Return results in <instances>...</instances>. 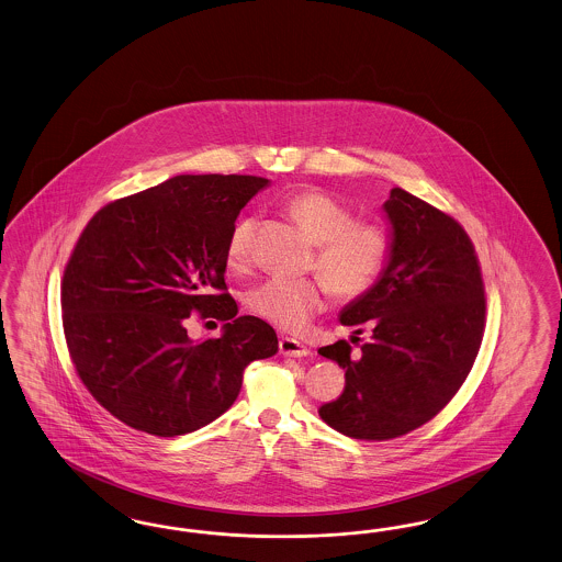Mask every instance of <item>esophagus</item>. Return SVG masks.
<instances>
[{
	"label": "esophagus",
	"mask_w": 562,
	"mask_h": 562,
	"mask_svg": "<svg viewBox=\"0 0 562 562\" xmlns=\"http://www.w3.org/2000/svg\"><path fill=\"white\" fill-rule=\"evenodd\" d=\"M278 347H280V353L286 358H305L310 353V349L303 342H299L296 338L282 337Z\"/></svg>",
	"instance_id": "obj_1"
}]
</instances>
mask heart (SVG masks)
<instances>
[{
    "instance_id": "heart-1",
    "label": "heart",
    "mask_w": 562,
    "mask_h": 562,
    "mask_svg": "<svg viewBox=\"0 0 562 562\" xmlns=\"http://www.w3.org/2000/svg\"><path fill=\"white\" fill-rule=\"evenodd\" d=\"M282 206L314 240L312 270L337 299H360L379 282L391 257V236L384 225L356 220L347 204L315 188L292 192ZM257 229L259 217L252 213L240 215L229 227L225 259L232 270L248 268ZM247 305L282 330H301L326 307V288L319 280L271 276L248 291Z\"/></svg>"
}]
</instances>
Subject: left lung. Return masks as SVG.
Returning a JSON list of instances; mask_svg holds the SVG:
<instances>
[{"mask_svg":"<svg viewBox=\"0 0 562 562\" xmlns=\"http://www.w3.org/2000/svg\"><path fill=\"white\" fill-rule=\"evenodd\" d=\"M384 211L391 259L340 314V324L368 330L370 340L360 353L347 340L319 349L342 366L345 389L317 412L361 441H389L432 420L467 381L485 333V284L467 229L402 188L391 190Z\"/></svg>","mask_w":562,"mask_h":562,"instance_id":"obj_1","label":"left lung"}]
</instances>
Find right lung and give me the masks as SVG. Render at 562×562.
Segmentation results:
<instances>
[{
    "label": "right lung",
    "instance_id": "right-lung-1",
    "mask_svg": "<svg viewBox=\"0 0 562 562\" xmlns=\"http://www.w3.org/2000/svg\"><path fill=\"white\" fill-rule=\"evenodd\" d=\"M257 176H178L104 204L70 250L60 284L68 356L91 397L123 425L178 437L236 402L250 361L278 351L268 322L225 286V240ZM199 313L225 335L192 344Z\"/></svg>",
    "mask_w": 562,
    "mask_h": 562
}]
</instances>
